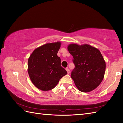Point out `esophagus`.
<instances>
[{"mask_svg": "<svg viewBox=\"0 0 123 123\" xmlns=\"http://www.w3.org/2000/svg\"><path fill=\"white\" fill-rule=\"evenodd\" d=\"M66 70H67V73H68V74H70V70H69V69L67 68H66Z\"/></svg>", "mask_w": 123, "mask_h": 123, "instance_id": "esophagus-1", "label": "esophagus"}]
</instances>
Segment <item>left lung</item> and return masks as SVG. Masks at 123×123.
I'll list each match as a JSON object with an SVG mask.
<instances>
[{"label": "left lung", "mask_w": 123, "mask_h": 123, "mask_svg": "<svg viewBox=\"0 0 123 123\" xmlns=\"http://www.w3.org/2000/svg\"><path fill=\"white\" fill-rule=\"evenodd\" d=\"M68 49L74 59L75 68L71 77L79 91L88 92L98 87L103 81L106 63L98 49L88 44H70Z\"/></svg>", "instance_id": "8db88e82"}]
</instances>
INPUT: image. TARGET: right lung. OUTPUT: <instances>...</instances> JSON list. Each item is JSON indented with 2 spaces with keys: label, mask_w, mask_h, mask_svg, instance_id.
Returning <instances> with one entry per match:
<instances>
[{
  "label": "right lung",
  "mask_w": 123,
  "mask_h": 123,
  "mask_svg": "<svg viewBox=\"0 0 123 123\" xmlns=\"http://www.w3.org/2000/svg\"><path fill=\"white\" fill-rule=\"evenodd\" d=\"M60 42L46 43L35 49L28 60V73L31 81L42 91L52 90L67 74L57 55Z\"/></svg>",
  "instance_id": "obj_1"
}]
</instances>
